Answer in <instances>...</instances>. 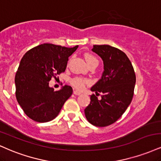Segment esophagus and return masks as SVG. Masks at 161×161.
<instances>
[{
	"label": "esophagus",
	"mask_w": 161,
	"mask_h": 161,
	"mask_svg": "<svg viewBox=\"0 0 161 161\" xmlns=\"http://www.w3.org/2000/svg\"><path fill=\"white\" fill-rule=\"evenodd\" d=\"M73 94H74L75 95H80L81 92H79V91H73Z\"/></svg>",
	"instance_id": "1"
}]
</instances>
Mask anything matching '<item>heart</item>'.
<instances>
[{
	"label": "heart",
	"instance_id": "1",
	"mask_svg": "<svg viewBox=\"0 0 161 161\" xmlns=\"http://www.w3.org/2000/svg\"><path fill=\"white\" fill-rule=\"evenodd\" d=\"M85 58H86L88 65L90 64L93 63V62H97L98 63L97 59L94 55H91V54L89 53L85 54ZM71 83H72V85L75 87V88L82 89L84 88L85 85L88 84V81L87 80V79L81 78V77H75V78H73L72 79Z\"/></svg>",
	"mask_w": 161,
	"mask_h": 161
}]
</instances>
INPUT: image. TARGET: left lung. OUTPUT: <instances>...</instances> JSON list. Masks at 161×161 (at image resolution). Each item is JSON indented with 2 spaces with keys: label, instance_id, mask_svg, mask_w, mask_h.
<instances>
[{
  "label": "left lung",
  "instance_id": "obj_1",
  "mask_svg": "<svg viewBox=\"0 0 161 161\" xmlns=\"http://www.w3.org/2000/svg\"><path fill=\"white\" fill-rule=\"evenodd\" d=\"M92 51L103 61L101 79L92 87L90 104L85 109L88 121L96 127H106L115 123L132 101L136 75L125 52L109 45H94Z\"/></svg>",
  "mask_w": 161,
  "mask_h": 161
}]
</instances>
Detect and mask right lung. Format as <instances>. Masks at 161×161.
<instances>
[{
	"mask_svg": "<svg viewBox=\"0 0 161 161\" xmlns=\"http://www.w3.org/2000/svg\"><path fill=\"white\" fill-rule=\"evenodd\" d=\"M77 48L43 43L23 56L15 77V97L30 119L41 123L52 121L72 95V87L64 86L55 92L49 82L64 72L69 57Z\"/></svg>",
	"mask_w": 161,
	"mask_h": 161,
	"instance_id": "right-lung-1",
	"label": "right lung"
}]
</instances>
